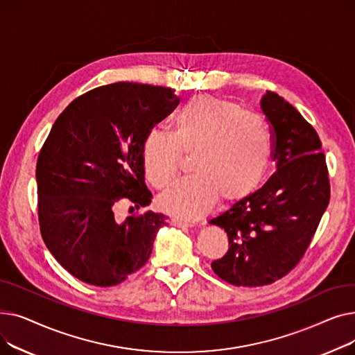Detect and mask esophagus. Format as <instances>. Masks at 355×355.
I'll use <instances>...</instances> for the list:
<instances>
[{"instance_id": "esophagus-1", "label": "esophagus", "mask_w": 355, "mask_h": 355, "mask_svg": "<svg viewBox=\"0 0 355 355\" xmlns=\"http://www.w3.org/2000/svg\"><path fill=\"white\" fill-rule=\"evenodd\" d=\"M171 225L175 227H193L194 221H189V220H181V218H173Z\"/></svg>"}]
</instances>
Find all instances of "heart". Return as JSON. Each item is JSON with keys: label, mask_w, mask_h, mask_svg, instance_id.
Returning <instances> with one entry per match:
<instances>
[{"label": "heart", "mask_w": 355, "mask_h": 355, "mask_svg": "<svg viewBox=\"0 0 355 355\" xmlns=\"http://www.w3.org/2000/svg\"><path fill=\"white\" fill-rule=\"evenodd\" d=\"M180 153H194V175L162 194L159 206L175 217L196 218L211 210L218 197L237 201L259 187L270 165L273 138L260 115L226 99L196 96L177 110L171 134L154 126L144 135L142 168L155 189L174 181Z\"/></svg>", "instance_id": "obj_1"}]
</instances>
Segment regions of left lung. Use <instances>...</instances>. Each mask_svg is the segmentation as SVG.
<instances>
[{
    "mask_svg": "<svg viewBox=\"0 0 355 355\" xmlns=\"http://www.w3.org/2000/svg\"><path fill=\"white\" fill-rule=\"evenodd\" d=\"M260 109L272 126L276 173L262 189L209 220L229 237L227 253L211 268L236 286H263L295 268L329 202L316 130L275 92L265 93Z\"/></svg>",
    "mask_w": 355,
    "mask_h": 355,
    "instance_id": "obj_1",
    "label": "left lung"
}]
</instances>
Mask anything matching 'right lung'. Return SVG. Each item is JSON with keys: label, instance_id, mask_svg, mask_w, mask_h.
Listing matches in <instances>:
<instances>
[{"label": "right lung", "instance_id": "1", "mask_svg": "<svg viewBox=\"0 0 355 355\" xmlns=\"http://www.w3.org/2000/svg\"><path fill=\"white\" fill-rule=\"evenodd\" d=\"M177 105L170 87L119 82L85 93L55 119L37 159L39 221L50 253L79 281L114 286L149 259L168 217L116 221L114 204H151L141 144Z\"/></svg>", "mask_w": 355, "mask_h": 355}]
</instances>
